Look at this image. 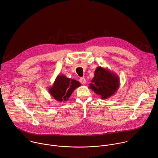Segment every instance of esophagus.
<instances>
[{"mask_svg":"<svg viewBox=\"0 0 158 158\" xmlns=\"http://www.w3.org/2000/svg\"><path fill=\"white\" fill-rule=\"evenodd\" d=\"M79 82H80L82 84L84 85V84L86 83V80H85V79L84 77H81V78H80V79H79Z\"/></svg>","mask_w":158,"mask_h":158,"instance_id":"34e87169","label":"esophagus"}]
</instances>
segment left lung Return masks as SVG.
<instances>
[{
  "label": "left lung",
  "mask_w": 158,
  "mask_h": 158,
  "mask_svg": "<svg viewBox=\"0 0 158 158\" xmlns=\"http://www.w3.org/2000/svg\"><path fill=\"white\" fill-rule=\"evenodd\" d=\"M89 88L102 99H107L114 95L120 87L118 76L109 69L101 66L97 68Z\"/></svg>",
  "instance_id": "left-lung-1"
}]
</instances>
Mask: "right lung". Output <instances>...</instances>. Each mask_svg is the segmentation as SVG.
I'll list each match as a JSON object with an SVG mask.
<instances>
[{"label":"right lung","mask_w":158,"mask_h":158,"mask_svg":"<svg viewBox=\"0 0 158 158\" xmlns=\"http://www.w3.org/2000/svg\"><path fill=\"white\" fill-rule=\"evenodd\" d=\"M81 85V83L74 79L68 78L63 74L58 75L48 91L56 100L64 102L67 101L73 91Z\"/></svg>","instance_id":"right-lung-1"}]
</instances>
